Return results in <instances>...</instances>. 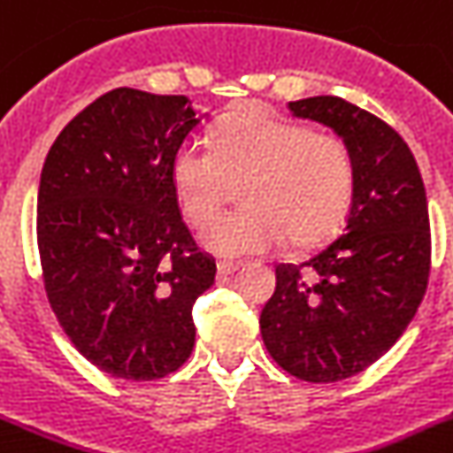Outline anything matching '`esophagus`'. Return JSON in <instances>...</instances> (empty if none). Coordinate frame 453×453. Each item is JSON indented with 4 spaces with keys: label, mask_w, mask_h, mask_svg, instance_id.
<instances>
[{
    "label": "esophagus",
    "mask_w": 453,
    "mask_h": 453,
    "mask_svg": "<svg viewBox=\"0 0 453 453\" xmlns=\"http://www.w3.org/2000/svg\"><path fill=\"white\" fill-rule=\"evenodd\" d=\"M242 267V262H233V260H219L216 262V269H219L220 276H227V273L237 272Z\"/></svg>",
    "instance_id": "obj_1"
}]
</instances>
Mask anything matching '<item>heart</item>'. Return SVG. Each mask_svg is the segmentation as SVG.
I'll use <instances>...</instances> for the list:
<instances>
[{"label": "heart", "instance_id": "heart-1", "mask_svg": "<svg viewBox=\"0 0 453 453\" xmlns=\"http://www.w3.org/2000/svg\"><path fill=\"white\" fill-rule=\"evenodd\" d=\"M170 181L193 226L206 223L232 186L242 184L247 207L211 218L200 234L216 256L262 253L283 237L309 249L343 226L355 196V158L336 133L256 108L219 124L209 147L180 144Z\"/></svg>", "mask_w": 453, "mask_h": 453}]
</instances>
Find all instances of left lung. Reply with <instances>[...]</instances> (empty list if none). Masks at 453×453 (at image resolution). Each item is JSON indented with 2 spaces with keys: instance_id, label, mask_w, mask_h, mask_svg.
<instances>
[{
  "instance_id": "obj_1",
  "label": "left lung",
  "mask_w": 453,
  "mask_h": 453,
  "mask_svg": "<svg viewBox=\"0 0 453 453\" xmlns=\"http://www.w3.org/2000/svg\"><path fill=\"white\" fill-rule=\"evenodd\" d=\"M288 108L348 142L355 196L343 233L302 265H276L260 332L283 371L338 382L378 362L419 309L431 272L426 191L405 140L380 117L338 96Z\"/></svg>"
}]
</instances>
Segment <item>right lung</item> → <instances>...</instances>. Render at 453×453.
I'll use <instances>...</instances> for the list:
<instances>
[{
  "label": "right lung",
  "mask_w": 453,
  "mask_h": 453,
  "mask_svg": "<svg viewBox=\"0 0 453 453\" xmlns=\"http://www.w3.org/2000/svg\"><path fill=\"white\" fill-rule=\"evenodd\" d=\"M200 117L186 96L119 87L68 121L36 203L45 295L78 352L121 380L174 373L216 260L181 219L170 163Z\"/></svg>",
  "instance_id": "obj_1"
}]
</instances>
